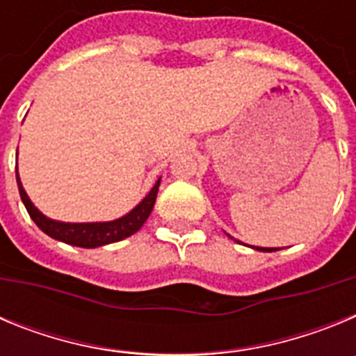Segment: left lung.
<instances>
[{"mask_svg": "<svg viewBox=\"0 0 356 356\" xmlns=\"http://www.w3.org/2000/svg\"><path fill=\"white\" fill-rule=\"evenodd\" d=\"M254 250H259V251H276V250H273V248H254Z\"/></svg>", "mask_w": 356, "mask_h": 356, "instance_id": "1", "label": "left lung"}]
</instances>
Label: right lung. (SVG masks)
<instances>
[{
	"instance_id": "right-lung-1",
	"label": "right lung",
	"mask_w": 356,
	"mask_h": 356,
	"mask_svg": "<svg viewBox=\"0 0 356 356\" xmlns=\"http://www.w3.org/2000/svg\"><path fill=\"white\" fill-rule=\"evenodd\" d=\"M15 178H17L19 196H21V200H23L24 207H26L28 213H30V217L33 219V222L42 229L44 234L49 235L51 238H56V241H62L65 242V244H71V246H78V248L105 246V244L119 242L122 241V238L134 235L135 232H139L140 226L146 222L151 210H153V205H155V200H156V193H159V185H160V180H159L155 184V187L151 188L149 194L140 201L139 205L135 207L130 213H127L124 217L118 219V221L58 222L49 219V217L42 216V213L33 207L30 197H28L26 193H24L21 180H19V175H15Z\"/></svg>"
}]
</instances>
